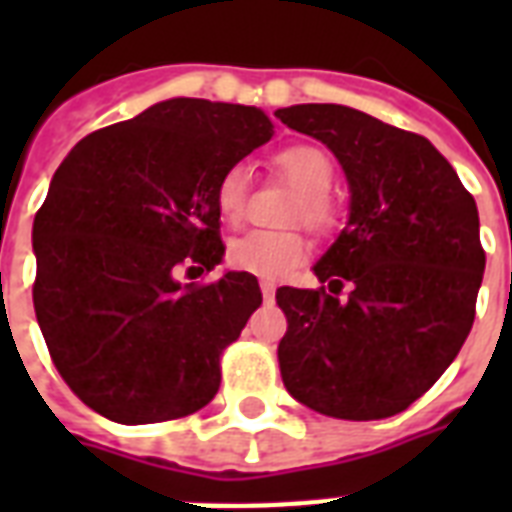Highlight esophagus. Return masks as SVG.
I'll return each mask as SVG.
<instances>
[{"mask_svg": "<svg viewBox=\"0 0 512 512\" xmlns=\"http://www.w3.org/2000/svg\"><path fill=\"white\" fill-rule=\"evenodd\" d=\"M260 289H263V295L268 297V300H271L273 295H276V284H273L271 279H265V281H260Z\"/></svg>", "mask_w": 512, "mask_h": 512, "instance_id": "esophagus-1", "label": "esophagus"}]
</instances>
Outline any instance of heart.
Returning a JSON list of instances; mask_svg holds the SVG:
<instances>
[{
	"instance_id": "1",
	"label": "heart",
	"mask_w": 512,
	"mask_h": 512,
	"mask_svg": "<svg viewBox=\"0 0 512 512\" xmlns=\"http://www.w3.org/2000/svg\"><path fill=\"white\" fill-rule=\"evenodd\" d=\"M273 170L295 185L300 199L292 217L303 220L313 233L329 236L340 225V209L329 196L335 185V162L319 146H289L273 156ZM252 172L244 162L231 164L215 188L217 212L225 223H241L247 215ZM308 239L297 231H249L228 247V265L233 271L252 273L260 279H281L308 257Z\"/></svg>"
}]
</instances>
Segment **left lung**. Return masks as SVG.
Listing matches in <instances>:
<instances>
[{
	"instance_id": "obj_1",
	"label": "left lung",
	"mask_w": 512,
	"mask_h": 512,
	"mask_svg": "<svg viewBox=\"0 0 512 512\" xmlns=\"http://www.w3.org/2000/svg\"><path fill=\"white\" fill-rule=\"evenodd\" d=\"M276 119L327 143L350 183L348 228L313 268L321 287L276 292L284 388L337 420L393 417L470 335L486 265L476 199L417 132L335 103Z\"/></svg>"
}]
</instances>
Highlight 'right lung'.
I'll return each instance as SVG.
<instances>
[{
	"label": "right lung",
	"mask_w": 512,
	"mask_h": 512,
	"mask_svg": "<svg viewBox=\"0 0 512 512\" xmlns=\"http://www.w3.org/2000/svg\"><path fill=\"white\" fill-rule=\"evenodd\" d=\"M249 106L175 98L92 132L34 217V311L66 385L122 425L180 420L220 388V356L263 295L223 260L217 180L265 140Z\"/></svg>",
	"instance_id": "obj_1"
}]
</instances>
